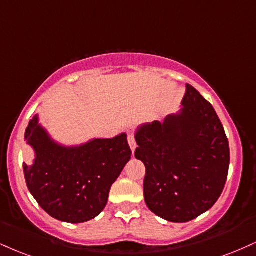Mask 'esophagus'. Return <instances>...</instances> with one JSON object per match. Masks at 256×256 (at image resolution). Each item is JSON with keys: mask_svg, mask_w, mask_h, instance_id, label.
I'll return each instance as SVG.
<instances>
[{"mask_svg": "<svg viewBox=\"0 0 256 256\" xmlns=\"http://www.w3.org/2000/svg\"><path fill=\"white\" fill-rule=\"evenodd\" d=\"M128 146H130L132 152H134V149H136V140H134V134H128Z\"/></svg>", "mask_w": 256, "mask_h": 256, "instance_id": "esophagus-1", "label": "esophagus"}]
</instances>
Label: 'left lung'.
Wrapping results in <instances>:
<instances>
[{
	"mask_svg": "<svg viewBox=\"0 0 256 256\" xmlns=\"http://www.w3.org/2000/svg\"><path fill=\"white\" fill-rule=\"evenodd\" d=\"M182 108L138 128L134 152L146 166L144 199L163 220L184 223L216 204L226 186L230 149L212 104L186 86Z\"/></svg>",
	"mask_w": 256,
	"mask_h": 256,
	"instance_id": "left-lung-1",
	"label": "left lung"
}]
</instances>
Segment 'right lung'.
<instances>
[{"label": "right lung", "instance_id": "add662e5", "mask_svg": "<svg viewBox=\"0 0 256 256\" xmlns=\"http://www.w3.org/2000/svg\"><path fill=\"white\" fill-rule=\"evenodd\" d=\"M24 140L36 152L32 166L24 163L30 194L51 217L66 223H83L101 214L132 154L125 134L80 146H60L39 125L38 116L30 122Z\"/></svg>", "mask_w": 256, "mask_h": 256}]
</instances>
